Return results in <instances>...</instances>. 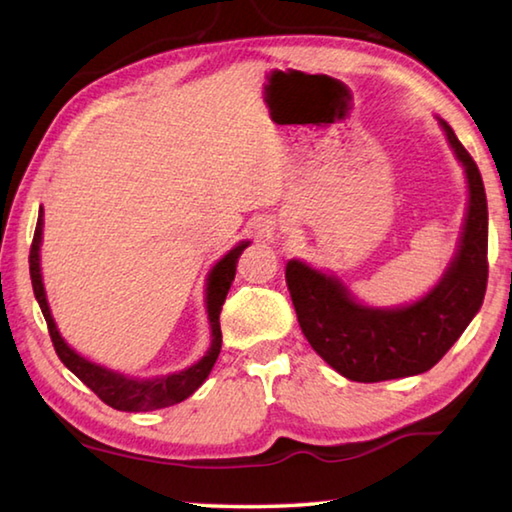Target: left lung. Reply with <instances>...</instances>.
I'll return each instance as SVG.
<instances>
[{"instance_id": "1", "label": "left lung", "mask_w": 512, "mask_h": 512, "mask_svg": "<svg viewBox=\"0 0 512 512\" xmlns=\"http://www.w3.org/2000/svg\"><path fill=\"white\" fill-rule=\"evenodd\" d=\"M466 170L468 212L457 255L430 293L410 306L374 309L353 300L333 275L300 259L286 264V284L309 345L356 383L416 376L432 369L475 318L488 284V201L477 163L439 118Z\"/></svg>"}]
</instances>
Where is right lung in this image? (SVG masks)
<instances>
[{"instance_id": "add662e5", "label": "right lung", "mask_w": 512, "mask_h": 512, "mask_svg": "<svg viewBox=\"0 0 512 512\" xmlns=\"http://www.w3.org/2000/svg\"><path fill=\"white\" fill-rule=\"evenodd\" d=\"M42 226H44V219H42V208H40V217H37L31 255H29L31 284H33L35 300L40 304L42 315L46 320V327H49V336L55 347V353H58V358L64 362V367L73 371V374H76L102 403H107L109 407H114V410H120V412L163 410V407L181 403L197 392L219 358V351H221L219 313H221V306L226 302L230 284L235 280L237 259L241 253H244V248L250 244V241H241V244L232 248L228 255L221 257L219 262L212 266V271L208 275L206 306H208V320L212 329V342H210V349L206 351V356H203L199 362H194L192 367L176 371V374H167L161 378H129L125 374H118V371H111L107 367L96 365V362L82 358L80 353L73 351L60 336V331L53 322L49 302H46L42 273H40Z\"/></svg>"}]
</instances>
